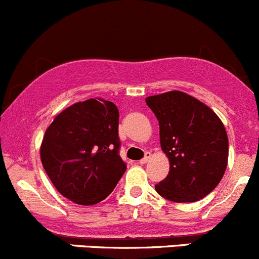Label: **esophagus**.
Wrapping results in <instances>:
<instances>
[{
	"label": "esophagus",
	"mask_w": 259,
	"mask_h": 259,
	"mask_svg": "<svg viewBox=\"0 0 259 259\" xmlns=\"http://www.w3.org/2000/svg\"><path fill=\"white\" fill-rule=\"evenodd\" d=\"M150 158H151V154L149 153V151H146V153H145V156H144V158L142 159V160H140V164H145V163H148V161L150 160Z\"/></svg>",
	"instance_id": "1"
}]
</instances>
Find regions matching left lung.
<instances>
[{"instance_id":"left-lung-1","label":"left lung","mask_w":259,"mask_h":259,"mask_svg":"<svg viewBox=\"0 0 259 259\" xmlns=\"http://www.w3.org/2000/svg\"><path fill=\"white\" fill-rule=\"evenodd\" d=\"M145 101L158 119L161 150L170 164L155 190L177 203L202 199L219 184L228 163L223 122L205 104L183 91L149 96Z\"/></svg>"}]
</instances>
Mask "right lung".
<instances>
[{
	"label": "right lung",
	"mask_w": 259,
	"mask_h": 259,
	"mask_svg": "<svg viewBox=\"0 0 259 259\" xmlns=\"http://www.w3.org/2000/svg\"><path fill=\"white\" fill-rule=\"evenodd\" d=\"M119 110L111 101L89 99L57 115L44 135L41 163L60 194L93 205L114 190L126 165L119 155Z\"/></svg>",
	"instance_id": "add662e5"
}]
</instances>
